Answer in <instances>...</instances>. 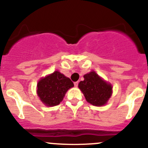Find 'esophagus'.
<instances>
[{
    "label": "esophagus",
    "mask_w": 148,
    "mask_h": 148,
    "mask_svg": "<svg viewBox=\"0 0 148 148\" xmlns=\"http://www.w3.org/2000/svg\"><path fill=\"white\" fill-rule=\"evenodd\" d=\"M74 86H75V87H77L78 85H79V82H78V81H76V82L74 83Z\"/></svg>",
    "instance_id": "34e87169"
}]
</instances>
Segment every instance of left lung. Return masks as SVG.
Here are the masks:
<instances>
[{"mask_svg": "<svg viewBox=\"0 0 148 148\" xmlns=\"http://www.w3.org/2000/svg\"><path fill=\"white\" fill-rule=\"evenodd\" d=\"M84 77V81L79 84V88L84 93L86 101L96 106L106 104L112 95L111 85L93 71L85 74Z\"/></svg>", "mask_w": 148, "mask_h": 148, "instance_id": "obj_1", "label": "left lung"}]
</instances>
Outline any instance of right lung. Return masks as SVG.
<instances>
[{"mask_svg":"<svg viewBox=\"0 0 148 148\" xmlns=\"http://www.w3.org/2000/svg\"><path fill=\"white\" fill-rule=\"evenodd\" d=\"M37 87V95L42 103L47 106H54L62 101L67 91L74 87V84L69 78L56 71L40 79Z\"/></svg>","mask_w":148,"mask_h":148,"instance_id":"right-lung-1","label":"right lung"}]
</instances>
